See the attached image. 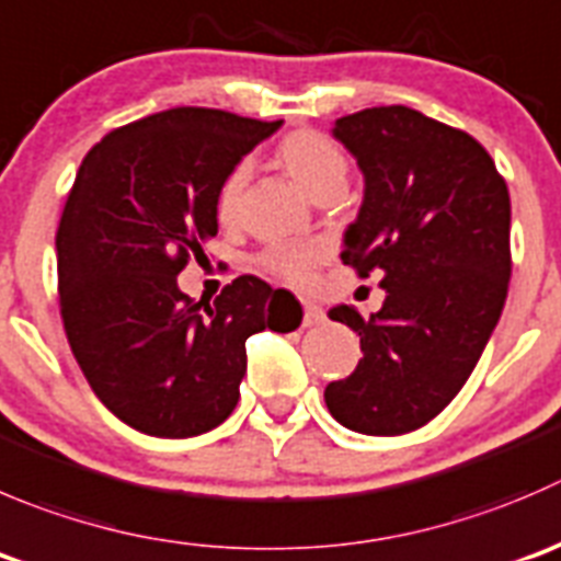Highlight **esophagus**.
Instances as JSON below:
<instances>
[{"mask_svg": "<svg viewBox=\"0 0 561 561\" xmlns=\"http://www.w3.org/2000/svg\"><path fill=\"white\" fill-rule=\"evenodd\" d=\"M304 304V325H320L325 320V312L314 301H301Z\"/></svg>", "mask_w": 561, "mask_h": 561, "instance_id": "1", "label": "esophagus"}]
</instances>
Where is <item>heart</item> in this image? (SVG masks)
<instances>
[{
  "label": "heart",
  "mask_w": 561,
  "mask_h": 561,
  "mask_svg": "<svg viewBox=\"0 0 561 561\" xmlns=\"http://www.w3.org/2000/svg\"><path fill=\"white\" fill-rule=\"evenodd\" d=\"M276 159L285 167L287 175L309 194L314 197L318 192H323L331 183H345L347 164L342 150L331 142L329 136L318 134V130H293L276 148ZM249 170L247 164L232 167L225 175V181L216 188L214 210L216 219L221 225H236L238 216H241V199L243 188H247ZM323 260V247L318 243H276L268 252L263 254V265L279 279L290 282V285L301 287L312 279L314 268Z\"/></svg>",
  "instance_id": "obj_1"
}]
</instances>
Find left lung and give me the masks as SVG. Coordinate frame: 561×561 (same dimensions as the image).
Masks as SVG:
<instances>
[{
  "instance_id": "obj_1",
  "label": "left lung",
  "mask_w": 561,
  "mask_h": 561,
  "mask_svg": "<svg viewBox=\"0 0 561 561\" xmlns=\"http://www.w3.org/2000/svg\"><path fill=\"white\" fill-rule=\"evenodd\" d=\"M364 172V203L342 263L380 274L383 307L367 320L334 307L362 336L356 369L325 386L347 431L402 436L463 389L507 301L510 192L466 130L408 106H373L334 123Z\"/></svg>"
}]
</instances>
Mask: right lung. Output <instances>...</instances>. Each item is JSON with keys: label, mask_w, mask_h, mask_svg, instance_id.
<instances>
[{"label": "right lung", "mask_w": 561, "mask_h": 561, "mask_svg": "<svg viewBox=\"0 0 561 561\" xmlns=\"http://www.w3.org/2000/svg\"><path fill=\"white\" fill-rule=\"evenodd\" d=\"M279 125L178 106L114 128L81 161L57 230L59 312L87 383L134 431H214L241 397L247 340L282 325L287 293L257 276L214 304L178 287L219 232V183Z\"/></svg>", "instance_id": "1"}]
</instances>
